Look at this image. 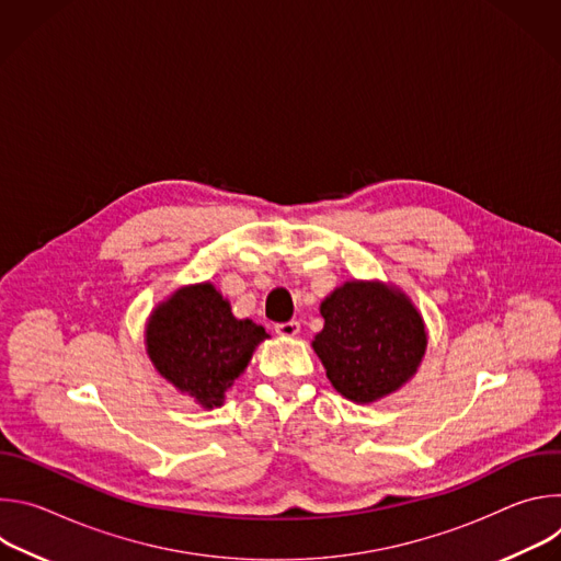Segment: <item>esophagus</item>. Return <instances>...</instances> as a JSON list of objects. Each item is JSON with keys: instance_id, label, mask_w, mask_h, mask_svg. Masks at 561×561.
Segmentation results:
<instances>
[{"instance_id": "esophagus-1", "label": "esophagus", "mask_w": 561, "mask_h": 561, "mask_svg": "<svg viewBox=\"0 0 561 561\" xmlns=\"http://www.w3.org/2000/svg\"><path fill=\"white\" fill-rule=\"evenodd\" d=\"M299 322H295V319H290V322H284V324H277L275 327V333L282 335V337H295L299 333Z\"/></svg>"}]
</instances>
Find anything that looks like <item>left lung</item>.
<instances>
[{"label": "left lung", "instance_id": "1", "mask_svg": "<svg viewBox=\"0 0 561 561\" xmlns=\"http://www.w3.org/2000/svg\"><path fill=\"white\" fill-rule=\"evenodd\" d=\"M324 329L312 340L327 377L355 404L402 388L426 353L424 319L413 301L381 282H346L319 306Z\"/></svg>", "mask_w": 561, "mask_h": 561}]
</instances>
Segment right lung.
Masks as SVG:
<instances>
[{
	"mask_svg": "<svg viewBox=\"0 0 561 561\" xmlns=\"http://www.w3.org/2000/svg\"><path fill=\"white\" fill-rule=\"evenodd\" d=\"M144 335L157 373L204 409L224 404L226 390L268 337L253 319H237L210 282L184 286L159 304Z\"/></svg>",
	"mask_w": 561,
	"mask_h": 561,
	"instance_id": "obj_1",
	"label": "right lung"
}]
</instances>
